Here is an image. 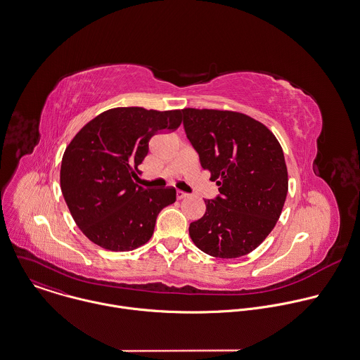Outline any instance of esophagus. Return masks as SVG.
Listing matches in <instances>:
<instances>
[{
    "instance_id": "34e87169",
    "label": "esophagus",
    "mask_w": 360,
    "mask_h": 360,
    "mask_svg": "<svg viewBox=\"0 0 360 360\" xmlns=\"http://www.w3.org/2000/svg\"><path fill=\"white\" fill-rule=\"evenodd\" d=\"M189 195L188 193H185V192H182V191H178L176 192V199H179V200H182V199H185V198H188Z\"/></svg>"
}]
</instances>
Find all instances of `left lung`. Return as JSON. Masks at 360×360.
Here are the masks:
<instances>
[{"mask_svg":"<svg viewBox=\"0 0 360 360\" xmlns=\"http://www.w3.org/2000/svg\"><path fill=\"white\" fill-rule=\"evenodd\" d=\"M184 129L203 169L219 186L189 236L203 252L238 258L274 230L288 195L283 150L266 126L230 110L184 109Z\"/></svg>","mask_w":360,"mask_h":360,"instance_id":"left-lung-1","label":"left lung"}]
</instances>
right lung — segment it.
I'll list each match as a JSON object with an SVG mask.
<instances>
[{
	"mask_svg": "<svg viewBox=\"0 0 360 360\" xmlns=\"http://www.w3.org/2000/svg\"><path fill=\"white\" fill-rule=\"evenodd\" d=\"M182 110L109 109L86 123L64 151L60 185L79 230L109 251L146 244L158 213L174 203V188L144 189L134 179L148 154L150 139L174 131Z\"/></svg>",
	"mask_w": 360,
	"mask_h": 360,
	"instance_id": "right-lung-1",
	"label": "right lung"
}]
</instances>
